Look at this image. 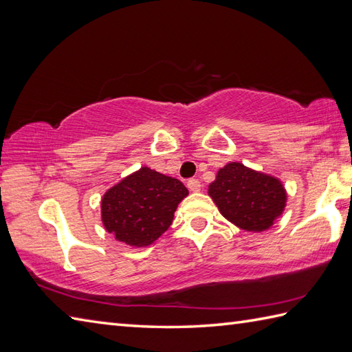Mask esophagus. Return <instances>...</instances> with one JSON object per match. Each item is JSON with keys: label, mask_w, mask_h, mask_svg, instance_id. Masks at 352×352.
<instances>
[{"label": "esophagus", "mask_w": 352, "mask_h": 352, "mask_svg": "<svg viewBox=\"0 0 352 352\" xmlns=\"http://www.w3.org/2000/svg\"><path fill=\"white\" fill-rule=\"evenodd\" d=\"M188 188L190 192H199L201 183H199V180H197V178H190V180L188 182Z\"/></svg>", "instance_id": "34e87169"}]
</instances>
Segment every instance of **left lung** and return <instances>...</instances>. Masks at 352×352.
Returning a JSON list of instances; mask_svg holds the SVG:
<instances>
[{
    "instance_id": "left-lung-1",
    "label": "left lung",
    "mask_w": 352,
    "mask_h": 352,
    "mask_svg": "<svg viewBox=\"0 0 352 352\" xmlns=\"http://www.w3.org/2000/svg\"><path fill=\"white\" fill-rule=\"evenodd\" d=\"M208 195L221 214L236 227L260 233L269 230L284 212L287 193L272 175L231 162L208 184Z\"/></svg>"
}]
</instances>
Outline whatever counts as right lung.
<instances>
[{"label":"right lung","mask_w":352,"mask_h":352,"mask_svg":"<svg viewBox=\"0 0 352 352\" xmlns=\"http://www.w3.org/2000/svg\"><path fill=\"white\" fill-rule=\"evenodd\" d=\"M188 195L180 180L142 166L104 193L102 226L116 241L144 248L170 227L178 204Z\"/></svg>","instance_id":"1"}]
</instances>
